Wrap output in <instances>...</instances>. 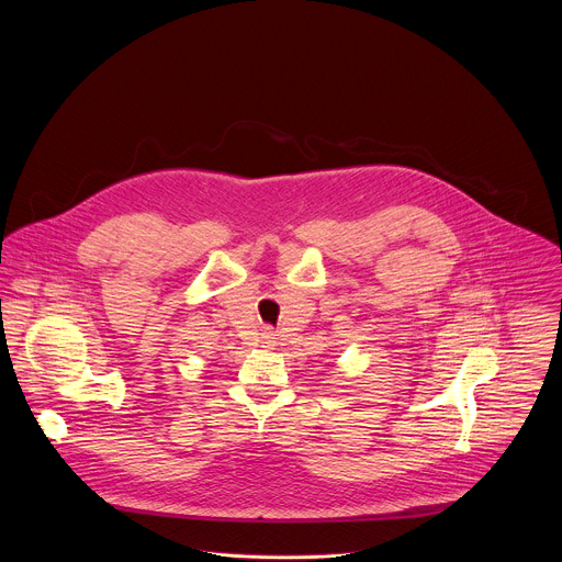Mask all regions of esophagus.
Masks as SVG:
<instances>
[{"label":"esophagus","instance_id":"esophagus-1","mask_svg":"<svg viewBox=\"0 0 562 562\" xmlns=\"http://www.w3.org/2000/svg\"><path fill=\"white\" fill-rule=\"evenodd\" d=\"M262 345H265V347H273V345H276V334H273L271 329H265V334H262Z\"/></svg>","mask_w":562,"mask_h":562}]
</instances>
